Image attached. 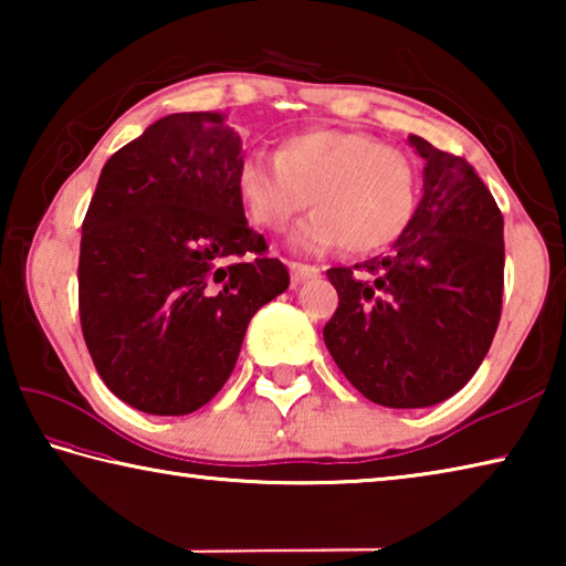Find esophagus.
I'll return each instance as SVG.
<instances>
[{"mask_svg":"<svg viewBox=\"0 0 566 566\" xmlns=\"http://www.w3.org/2000/svg\"><path fill=\"white\" fill-rule=\"evenodd\" d=\"M290 272H292L294 282H304V280H312V276H317L322 270H319V266H314V264L290 262Z\"/></svg>","mask_w":566,"mask_h":566,"instance_id":"34e87169","label":"esophagus"}]
</instances>
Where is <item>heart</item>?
I'll return each mask as SVG.
<instances>
[{
    "instance_id": "1",
    "label": "heart",
    "mask_w": 566,
    "mask_h": 566,
    "mask_svg": "<svg viewBox=\"0 0 566 566\" xmlns=\"http://www.w3.org/2000/svg\"><path fill=\"white\" fill-rule=\"evenodd\" d=\"M237 189L256 227L282 232L306 207H317L294 229L302 252L342 242L349 254H369L405 232L415 209L409 159L364 132L306 129L286 137L276 157L249 155Z\"/></svg>"
}]
</instances>
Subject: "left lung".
<instances>
[{"mask_svg": "<svg viewBox=\"0 0 566 566\" xmlns=\"http://www.w3.org/2000/svg\"><path fill=\"white\" fill-rule=\"evenodd\" d=\"M424 195L385 256L332 266L337 312L324 344L375 405L432 407L457 395L490 352L502 317L504 219L464 157L409 137Z\"/></svg>", "mask_w": 566, "mask_h": 566, "instance_id": "left-lung-1", "label": "left lung"}]
</instances>
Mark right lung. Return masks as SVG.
<instances>
[{
    "label": "right lung",
    "instance_id": "add662e5",
    "mask_svg": "<svg viewBox=\"0 0 566 566\" xmlns=\"http://www.w3.org/2000/svg\"><path fill=\"white\" fill-rule=\"evenodd\" d=\"M242 139L222 112L169 114L104 165L82 222L80 322L129 407L179 417L232 375L249 319L290 286L247 224Z\"/></svg>",
    "mask_w": 566,
    "mask_h": 566
}]
</instances>
